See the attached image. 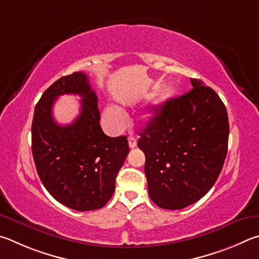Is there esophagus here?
Returning <instances> with one entry per match:
<instances>
[{
    "label": "esophagus",
    "instance_id": "1",
    "mask_svg": "<svg viewBox=\"0 0 259 259\" xmlns=\"http://www.w3.org/2000/svg\"><path fill=\"white\" fill-rule=\"evenodd\" d=\"M128 146H130L131 149L137 147V139H135L134 137H130L128 138Z\"/></svg>",
    "mask_w": 259,
    "mask_h": 259
}]
</instances>
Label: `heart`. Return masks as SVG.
<instances>
[{
    "instance_id": "b5f03b06",
    "label": "heart",
    "mask_w": 259,
    "mask_h": 259,
    "mask_svg": "<svg viewBox=\"0 0 259 259\" xmlns=\"http://www.w3.org/2000/svg\"><path fill=\"white\" fill-rule=\"evenodd\" d=\"M151 113L144 116V119L151 118ZM103 119L107 122L108 126L113 131H119L126 124V118L122 113L115 107H107L103 111Z\"/></svg>"
}]
</instances>
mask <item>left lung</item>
<instances>
[{
	"instance_id": "obj_1",
	"label": "left lung",
	"mask_w": 259,
	"mask_h": 259,
	"mask_svg": "<svg viewBox=\"0 0 259 259\" xmlns=\"http://www.w3.org/2000/svg\"><path fill=\"white\" fill-rule=\"evenodd\" d=\"M162 104L140 133L148 191L164 209H182L209 191L228 152L229 117L221 98L202 80Z\"/></svg>"
}]
</instances>
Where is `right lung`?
Listing matches in <instances>:
<instances>
[{
	"mask_svg": "<svg viewBox=\"0 0 259 259\" xmlns=\"http://www.w3.org/2000/svg\"><path fill=\"white\" fill-rule=\"evenodd\" d=\"M62 94H78L80 116L62 126L52 116ZM31 151L36 170L49 193L78 211L95 210L110 200L118 171L130 152L126 137L110 138L100 126L98 97L88 75L77 71L54 81L35 107Z\"/></svg>",
	"mask_w": 259,
	"mask_h": 259,
	"instance_id": "right-lung-1",
	"label": "right lung"
}]
</instances>
